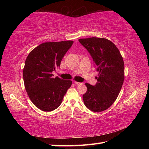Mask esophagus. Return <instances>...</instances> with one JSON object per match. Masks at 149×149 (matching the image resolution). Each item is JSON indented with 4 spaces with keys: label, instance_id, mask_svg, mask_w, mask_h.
<instances>
[{
    "label": "esophagus",
    "instance_id": "34e87169",
    "mask_svg": "<svg viewBox=\"0 0 149 149\" xmlns=\"http://www.w3.org/2000/svg\"><path fill=\"white\" fill-rule=\"evenodd\" d=\"M74 83H75V84H77V85H79V84H82L81 83H79V82H77V81H74Z\"/></svg>",
    "mask_w": 149,
    "mask_h": 149
}]
</instances>
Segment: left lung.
<instances>
[{
    "label": "left lung",
    "mask_w": 149,
    "mask_h": 149,
    "mask_svg": "<svg viewBox=\"0 0 149 149\" xmlns=\"http://www.w3.org/2000/svg\"><path fill=\"white\" fill-rule=\"evenodd\" d=\"M79 42L89 52L99 72L95 86L85 84L84 103L93 112L103 111L114 103L121 90L124 81L123 58L116 46L107 39L92 37Z\"/></svg>",
    "instance_id": "obj_1"
}]
</instances>
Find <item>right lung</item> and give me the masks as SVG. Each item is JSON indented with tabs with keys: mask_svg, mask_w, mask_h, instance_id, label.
Returning a JSON list of instances; mask_svg holds the SVG:
<instances>
[{
	"mask_svg": "<svg viewBox=\"0 0 149 149\" xmlns=\"http://www.w3.org/2000/svg\"><path fill=\"white\" fill-rule=\"evenodd\" d=\"M73 41L45 42L34 48L27 57L23 70L25 88L38 108L51 111L61 104L72 81L54 77L52 72L61 61Z\"/></svg>",
	"mask_w": 149,
	"mask_h": 149,
	"instance_id": "add662e5",
	"label": "right lung"
}]
</instances>
